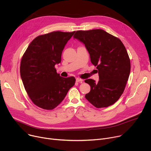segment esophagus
Instances as JSON below:
<instances>
[{"label": "esophagus", "instance_id": "1", "mask_svg": "<svg viewBox=\"0 0 151 151\" xmlns=\"http://www.w3.org/2000/svg\"><path fill=\"white\" fill-rule=\"evenodd\" d=\"M76 81L77 82H82V81H83V80L82 79H80V78H76Z\"/></svg>", "mask_w": 151, "mask_h": 151}]
</instances>
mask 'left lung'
Here are the masks:
<instances>
[{
    "label": "left lung",
    "instance_id": "1",
    "mask_svg": "<svg viewBox=\"0 0 151 151\" xmlns=\"http://www.w3.org/2000/svg\"><path fill=\"white\" fill-rule=\"evenodd\" d=\"M85 45L96 66L99 81L85 82L91 87L85 98L97 108L114 104L122 94L130 73V60L121 40L101 29L76 31L73 36Z\"/></svg>",
    "mask_w": 151,
    "mask_h": 151
}]
</instances>
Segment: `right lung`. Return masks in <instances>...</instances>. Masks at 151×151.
<instances>
[{"instance_id":"add662e5","label":"right lung","mask_w":151,"mask_h":151,"mask_svg":"<svg viewBox=\"0 0 151 151\" xmlns=\"http://www.w3.org/2000/svg\"><path fill=\"white\" fill-rule=\"evenodd\" d=\"M75 32L57 31L38 36L21 58L20 75L25 90L33 103L42 109H54L75 85L73 76L61 77L55 68Z\"/></svg>"}]
</instances>
